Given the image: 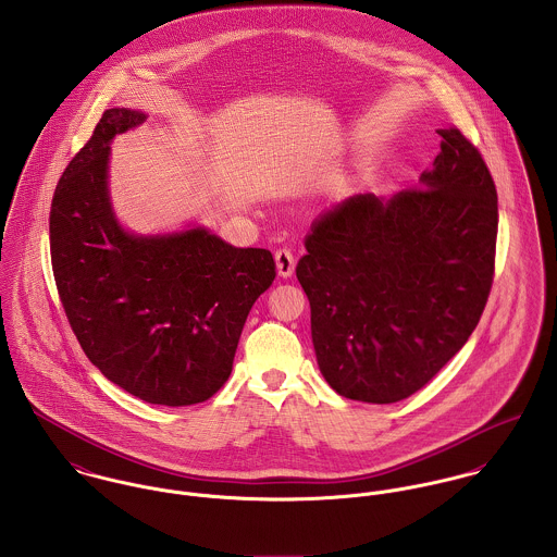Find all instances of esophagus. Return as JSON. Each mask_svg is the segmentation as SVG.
Returning a JSON list of instances; mask_svg holds the SVG:
<instances>
[{
	"label": "esophagus",
	"mask_w": 557,
	"mask_h": 557,
	"mask_svg": "<svg viewBox=\"0 0 557 557\" xmlns=\"http://www.w3.org/2000/svg\"><path fill=\"white\" fill-rule=\"evenodd\" d=\"M274 259H276V270H278V274H281L283 278H287V276L294 274L296 259H294V252H292L289 248H278L276 255H274Z\"/></svg>",
	"instance_id": "34e87169"
}]
</instances>
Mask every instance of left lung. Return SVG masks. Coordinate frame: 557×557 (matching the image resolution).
Listing matches in <instances>:
<instances>
[{
	"instance_id": "left-lung-1",
	"label": "left lung",
	"mask_w": 557,
	"mask_h": 557,
	"mask_svg": "<svg viewBox=\"0 0 557 557\" xmlns=\"http://www.w3.org/2000/svg\"><path fill=\"white\" fill-rule=\"evenodd\" d=\"M420 184L388 201L354 195L321 214L296 276L311 302L325 382L341 397L397 403L468 343L486 307L497 190L476 146L440 131Z\"/></svg>"
}]
</instances>
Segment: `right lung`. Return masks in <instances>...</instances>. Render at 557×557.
<instances>
[{
  "label": "right lung",
  "mask_w": 557,
  "mask_h": 557,
  "mask_svg": "<svg viewBox=\"0 0 557 557\" xmlns=\"http://www.w3.org/2000/svg\"><path fill=\"white\" fill-rule=\"evenodd\" d=\"M144 113L107 109L51 201V265L62 307L100 373L152 405L214 397L232 375L246 315L276 278L265 248L206 230L126 234L109 206V141Z\"/></svg>",
  "instance_id": "add662e5"
}]
</instances>
